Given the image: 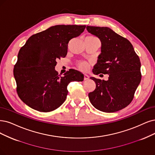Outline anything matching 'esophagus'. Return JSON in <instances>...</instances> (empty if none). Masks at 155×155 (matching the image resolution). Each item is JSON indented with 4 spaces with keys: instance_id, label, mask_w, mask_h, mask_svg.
Masks as SVG:
<instances>
[{
    "instance_id": "esophagus-1",
    "label": "esophagus",
    "mask_w": 155,
    "mask_h": 155,
    "mask_svg": "<svg viewBox=\"0 0 155 155\" xmlns=\"http://www.w3.org/2000/svg\"><path fill=\"white\" fill-rule=\"evenodd\" d=\"M89 78V77L87 75V74H84V80L85 81H86V80H88Z\"/></svg>"
}]
</instances>
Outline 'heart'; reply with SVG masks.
Wrapping results in <instances>:
<instances>
[{
	"mask_svg": "<svg viewBox=\"0 0 155 155\" xmlns=\"http://www.w3.org/2000/svg\"><path fill=\"white\" fill-rule=\"evenodd\" d=\"M86 38H96L94 36H87ZM77 65L78 66V68L81 69V70H82V71H87L89 68V64L85 61H80L78 62Z\"/></svg>",
	"mask_w": 155,
	"mask_h": 155,
	"instance_id": "1",
	"label": "heart"
}]
</instances>
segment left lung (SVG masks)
Returning a JSON list of instances; mask_svg holds the SVG:
<instances>
[{"instance_id": "8db88e82", "label": "left lung", "mask_w": 155, "mask_h": 155, "mask_svg": "<svg viewBox=\"0 0 155 155\" xmlns=\"http://www.w3.org/2000/svg\"><path fill=\"white\" fill-rule=\"evenodd\" d=\"M86 28L101 43V53L93 72L109 75L107 81L90 78L95 82L96 88L89 93V98L91 104L100 111H119L133 100L140 82V59L128 40L111 28L93 26H87Z\"/></svg>"}]
</instances>
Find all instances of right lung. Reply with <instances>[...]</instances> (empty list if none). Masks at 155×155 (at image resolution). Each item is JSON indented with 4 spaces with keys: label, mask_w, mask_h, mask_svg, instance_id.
<instances>
[{
    "label": "right lung",
    "mask_w": 155,
    "mask_h": 155,
    "mask_svg": "<svg viewBox=\"0 0 155 155\" xmlns=\"http://www.w3.org/2000/svg\"><path fill=\"white\" fill-rule=\"evenodd\" d=\"M85 27L52 26L31 36L20 48L13 74L17 94L27 105L41 112L53 111L66 100L68 84L84 81L81 72L70 69L61 77L55 66L57 59L66 57L68 43Z\"/></svg>",
    "instance_id": "obj_1"
}]
</instances>
